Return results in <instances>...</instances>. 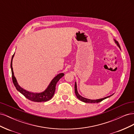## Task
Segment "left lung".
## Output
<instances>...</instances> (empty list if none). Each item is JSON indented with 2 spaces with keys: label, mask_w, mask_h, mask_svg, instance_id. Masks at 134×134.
Masks as SVG:
<instances>
[{
  "label": "left lung",
  "mask_w": 134,
  "mask_h": 134,
  "mask_svg": "<svg viewBox=\"0 0 134 134\" xmlns=\"http://www.w3.org/2000/svg\"><path fill=\"white\" fill-rule=\"evenodd\" d=\"M114 41H115V43L117 44V46L119 47V48H120V49L121 50V47H120V44L118 42V41H116V40L114 39ZM75 94H76V96L77 98H78L79 100H80L81 101H82V102H86V103H98V102H101V101H102L103 100L106 99L107 98H108V97L112 96L113 94H112V95H110L109 96H107V97H104V98H100V99H88V98H84V97L81 96L79 93H78V90H77V85H76V82H75Z\"/></svg>",
  "instance_id": "obj_1"
}]
</instances>
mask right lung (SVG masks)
Segmentation results:
<instances>
[{"mask_svg":"<svg viewBox=\"0 0 134 134\" xmlns=\"http://www.w3.org/2000/svg\"><path fill=\"white\" fill-rule=\"evenodd\" d=\"M14 54L12 56L11 63H10V68L12 71V80L13 83L14 85L15 88L17 90L19 91L20 93L22 94L26 98L28 99L31 101L34 102H46V101L49 100L51 99L52 97L54 96V94L55 92V87L56 84L57 82L59 80L60 78L64 75V74L62 72L59 73L57 75L55 76L54 78L52 79L50 84L46 88V89L44 91L40 92V93H33L29 91L25 90V89L22 88L21 86L18 84L17 80L16 79L15 77L14 76L13 67H12V62H13V59L14 58Z\"/></svg>","mask_w":134,"mask_h":134,"instance_id":"1","label":"right lung"}]
</instances>
